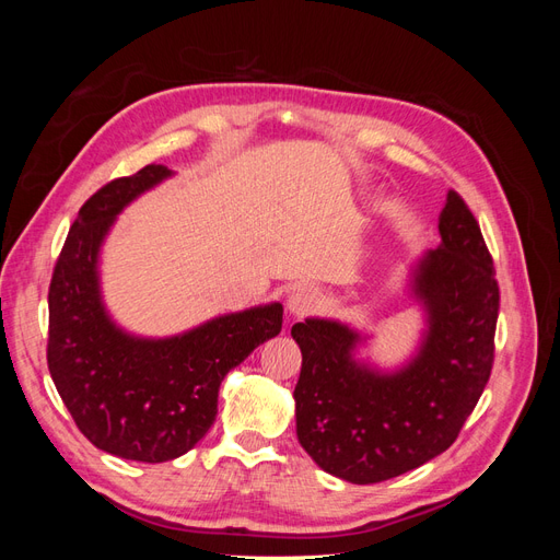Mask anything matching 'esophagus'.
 <instances>
[{
  "label": "esophagus",
  "instance_id": "esophagus-1",
  "mask_svg": "<svg viewBox=\"0 0 560 560\" xmlns=\"http://www.w3.org/2000/svg\"><path fill=\"white\" fill-rule=\"evenodd\" d=\"M315 303H317V296L311 287H296V290H292L290 296H287L284 306L292 317H303L315 308Z\"/></svg>",
  "mask_w": 560,
  "mask_h": 560
}]
</instances>
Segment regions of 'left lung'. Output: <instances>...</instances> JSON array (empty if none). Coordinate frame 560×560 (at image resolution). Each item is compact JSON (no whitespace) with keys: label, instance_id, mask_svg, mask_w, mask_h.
<instances>
[{"label":"left lung","instance_id":"1","mask_svg":"<svg viewBox=\"0 0 560 560\" xmlns=\"http://www.w3.org/2000/svg\"><path fill=\"white\" fill-rule=\"evenodd\" d=\"M439 235L409 273L425 329L401 366L385 371L358 358L371 336L346 322L306 317L292 327L303 358L299 444L343 481H387L444 453L488 383L500 290L477 219L455 191Z\"/></svg>","mask_w":560,"mask_h":560}]
</instances>
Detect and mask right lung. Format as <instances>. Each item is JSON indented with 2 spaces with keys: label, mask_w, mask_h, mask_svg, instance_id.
Segmentation results:
<instances>
[{
  "label": "right lung",
  "mask_w": 560,
  "mask_h": 560,
  "mask_svg": "<svg viewBox=\"0 0 560 560\" xmlns=\"http://www.w3.org/2000/svg\"><path fill=\"white\" fill-rule=\"evenodd\" d=\"M173 175L147 165L83 202L48 290L46 360L58 395L93 446L138 463L191 451L217 418L224 376L282 329L278 301L165 338L116 325L100 290V252L116 217Z\"/></svg>",
  "instance_id": "obj_1"
}]
</instances>
